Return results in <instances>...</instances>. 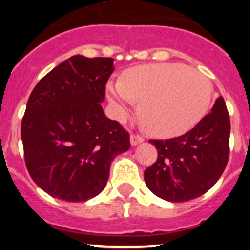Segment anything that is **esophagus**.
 <instances>
[{"label":"esophagus","instance_id":"1","mask_svg":"<svg viewBox=\"0 0 250 250\" xmlns=\"http://www.w3.org/2000/svg\"><path fill=\"white\" fill-rule=\"evenodd\" d=\"M143 141H144V138L140 137V135L130 134V144H132V146H137L138 144L143 143Z\"/></svg>","mask_w":250,"mask_h":250}]
</instances>
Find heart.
<instances>
[{
    "label": "heart",
    "instance_id": "obj_1",
    "mask_svg": "<svg viewBox=\"0 0 250 250\" xmlns=\"http://www.w3.org/2000/svg\"><path fill=\"white\" fill-rule=\"evenodd\" d=\"M211 92L203 74L178 62L141 65L106 83V97L118 115L125 116L133 103H139L144 130L163 139L195 127L210 106Z\"/></svg>",
    "mask_w": 250,
    "mask_h": 250
}]
</instances>
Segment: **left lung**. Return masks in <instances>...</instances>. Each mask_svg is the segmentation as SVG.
<instances>
[{
    "mask_svg": "<svg viewBox=\"0 0 250 250\" xmlns=\"http://www.w3.org/2000/svg\"><path fill=\"white\" fill-rule=\"evenodd\" d=\"M157 161L144 173L146 186L168 202H188L206 193L219 180L230 152V116L223 97L211 112L181 137L148 140Z\"/></svg>",
    "mask_w": 250,
    "mask_h": 250,
    "instance_id": "left-lung-1",
    "label": "left lung"
}]
</instances>
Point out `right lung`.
<instances>
[{
  "label": "right lung",
  "mask_w": 250,
  "mask_h": 250,
  "mask_svg": "<svg viewBox=\"0 0 250 250\" xmlns=\"http://www.w3.org/2000/svg\"><path fill=\"white\" fill-rule=\"evenodd\" d=\"M112 58L74 55L49 71L30 94L21 121L26 168L48 195L84 202L99 195L129 134L105 116L102 103Z\"/></svg>",
  "instance_id": "1"
}]
</instances>
